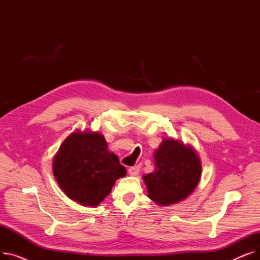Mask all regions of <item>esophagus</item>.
<instances>
[{
	"label": "esophagus",
	"instance_id": "esophagus-1",
	"mask_svg": "<svg viewBox=\"0 0 260 260\" xmlns=\"http://www.w3.org/2000/svg\"><path fill=\"white\" fill-rule=\"evenodd\" d=\"M139 172H140V168H139L138 166L131 167V168L128 169V174H129L131 176H137V175L139 174Z\"/></svg>",
	"mask_w": 260,
	"mask_h": 260
}]
</instances>
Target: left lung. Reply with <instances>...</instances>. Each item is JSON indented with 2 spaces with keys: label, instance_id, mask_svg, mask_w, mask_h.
<instances>
[{
  "label": "left lung",
  "instance_id": "8db88e82",
  "mask_svg": "<svg viewBox=\"0 0 260 260\" xmlns=\"http://www.w3.org/2000/svg\"><path fill=\"white\" fill-rule=\"evenodd\" d=\"M154 158L155 171L143 176L149 198L166 207L192 194L201 176L200 159L192 146L165 139Z\"/></svg>",
  "mask_w": 260,
  "mask_h": 260
}]
</instances>
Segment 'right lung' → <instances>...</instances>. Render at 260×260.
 <instances>
[{"label": "right lung", "instance_id": "add662e5", "mask_svg": "<svg viewBox=\"0 0 260 260\" xmlns=\"http://www.w3.org/2000/svg\"><path fill=\"white\" fill-rule=\"evenodd\" d=\"M52 172L63 192L84 207H97L117 179L126 175L118 157L108 152L104 136L74 132L53 158Z\"/></svg>", "mask_w": 260, "mask_h": 260}]
</instances>
